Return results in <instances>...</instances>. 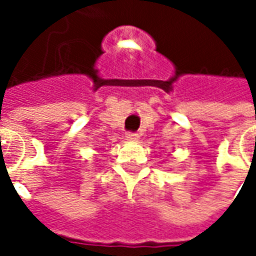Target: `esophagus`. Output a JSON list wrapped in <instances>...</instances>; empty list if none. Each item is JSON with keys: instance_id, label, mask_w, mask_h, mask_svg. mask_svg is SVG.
Wrapping results in <instances>:
<instances>
[{"instance_id": "34e87169", "label": "esophagus", "mask_w": 256, "mask_h": 256, "mask_svg": "<svg viewBox=\"0 0 256 256\" xmlns=\"http://www.w3.org/2000/svg\"><path fill=\"white\" fill-rule=\"evenodd\" d=\"M126 141H130V142H136L138 141V138H140V135L138 134H126Z\"/></svg>"}]
</instances>
